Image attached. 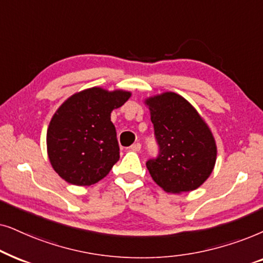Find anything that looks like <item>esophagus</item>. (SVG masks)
Listing matches in <instances>:
<instances>
[{
  "mask_svg": "<svg viewBox=\"0 0 263 263\" xmlns=\"http://www.w3.org/2000/svg\"><path fill=\"white\" fill-rule=\"evenodd\" d=\"M141 148H142V145H141V143H135V144H132L131 145V149L132 152H139V150H141Z\"/></svg>",
  "mask_w": 263,
  "mask_h": 263,
  "instance_id": "obj_1",
  "label": "esophagus"
}]
</instances>
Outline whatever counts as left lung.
<instances>
[{
    "instance_id": "obj_1",
    "label": "left lung",
    "mask_w": 263,
    "mask_h": 263,
    "mask_svg": "<svg viewBox=\"0 0 263 263\" xmlns=\"http://www.w3.org/2000/svg\"><path fill=\"white\" fill-rule=\"evenodd\" d=\"M160 146L146 162L153 180L171 194L196 190L216 162L215 138L207 122L183 96L172 91L144 100Z\"/></svg>"
}]
</instances>
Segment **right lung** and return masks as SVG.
<instances>
[{
    "mask_svg": "<svg viewBox=\"0 0 263 263\" xmlns=\"http://www.w3.org/2000/svg\"><path fill=\"white\" fill-rule=\"evenodd\" d=\"M131 95L93 86L73 93L58 108L48 126L47 152L65 181L89 186L110 172L120 157L110 113Z\"/></svg>",
    "mask_w": 263,
    "mask_h": 263,
    "instance_id": "obj_1",
    "label": "right lung"
}]
</instances>
